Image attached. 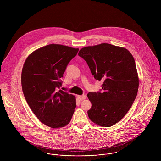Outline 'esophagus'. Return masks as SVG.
<instances>
[{
    "instance_id": "esophagus-1",
    "label": "esophagus",
    "mask_w": 161,
    "mask_h": 161,
    "mask_svg": "<svg viewBox=\"0 0 161 161\" xmlns=\"http://www.w3.org/2000/svg\"><path fill=\"white\" fill-rule=\"evenodd\" d=\"M77 98H78L79 100H84V99H86V95H78V96H77Z\"/></svg>"
}]
</instances>
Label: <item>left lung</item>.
Instances as JSON below:
<instances>
[{"label": "left lung", "instance_id": "1", "mask_svg": "<svg viewBox=\"0 0 161 161\" xmlns=\"http://www.w3.org/2000/svg\"><path fill=\"white\" fill-rule=\"evenodd\" d=\"M78 55L87 62L94 78L103 82V92L87 94L92 103L89 118L101 126L114 125L129 111L138 93L133 56L126 48L108 43L84 47Z\"/></svg>", "mask_w": 161, "mask_h": 161}]
</instances>
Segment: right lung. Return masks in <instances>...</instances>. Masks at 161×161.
<instances>
[{
  "label": "right lung",
  "mask_w": 161,
  "mask_h": 161,
  "mask_svg": "<svg viewBox=\"0 0 161 161\" xmlns=\"http://www.w3.org/2000/svg\"><path fill=\"white\" fill-rule=\"evenodd\" d=\"M78 48L51 44L40 47L26 58L22 72L23 95L30 108L52 128L69 124L76 107L75 97L62 90L61 78Z\"/></svg>",
  "instance_id": "1"
}]
</instances>
